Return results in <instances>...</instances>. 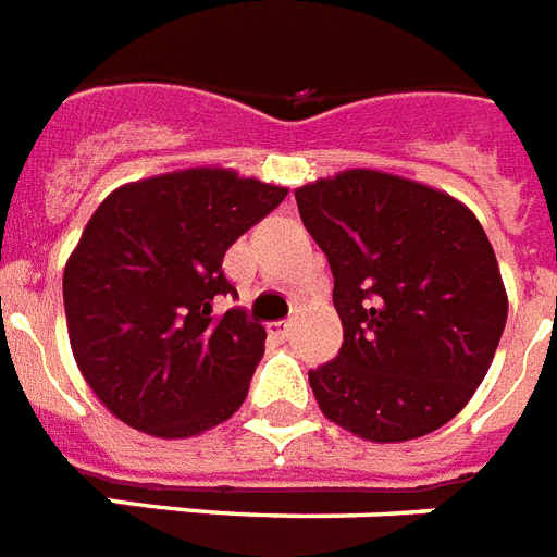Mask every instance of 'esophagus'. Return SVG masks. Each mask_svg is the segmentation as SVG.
Here are the masks:
<instances>
[{
  "instance_id": "1",
  "label": "esophagus",
  "mask_w": 557,
  "mask_h": 557,
  "mask_svg": "<svg viewBox=\"0 0 557 557\" xmlns=\"http://www.w3.org/2000/svg\"><path fill=\"white\" fill-rule=\"evenodd\" d=\"M267 331H270V336H275V339H287L293 331V322H270L267 324Z\"/></svg>"
}]
</instances>
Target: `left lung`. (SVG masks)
I'll return each mask as SVG.
<instances>
[{"label":"left lung","instance_id":"1","mask_svg":"<svg viewBox=\"0 0 557 557\" xmlns=\"http://www.w3.org/2000/svg\"><path fill=\"white\" fill-rule=\"evenodd\" d=\"M333 273L342 348L310 371L327 420L373 443L446 425L504 336L500 270L483 226L451 195L350 169L296 189Z\"/></svg>","mask_w":557,"mask_h":557}]
</instances>
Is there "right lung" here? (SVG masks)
Masks as SVG:
<instances>
[{"label": "right lung", "instance_id": "obj_1", "mask_svg": "<svg viewBox=\"0 0 557 557\" xmlns=\"http://www.w3.org/2000/svg\"><path fill=\"white\" fill-rule=\"evenodd\" d=\"M287 198L230 169H186L114 189L62 275L79 371L114 417L152 437L230 420L264 356V327L233 296L224 252Z\"/></svg>", "mask_w": 557, "mask_h": 557}]
</instances>
